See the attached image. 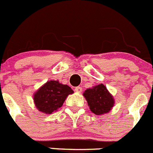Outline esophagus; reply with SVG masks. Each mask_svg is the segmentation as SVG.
Here are the masks:
<instances>
[{
	"mask_svg": "<svg viewBox=\"0 0 153 153\" xmlns=\"http://www.w3.org/2000/svg\"><path fill=\"white\" fill-rule=\"evenodd\" d=\"M75 91H76L77 93H81V91H82V88H81V87H76V88H75Z\"/></svg>",
	"mask_w": 153,
	"mask_h": 153,
	"instance_id": "1",
	"label": "esophagus"
}]
</instances>
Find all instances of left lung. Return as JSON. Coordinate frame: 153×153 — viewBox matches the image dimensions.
I'll use <instances>...</instances> for the list:
<instances>
[{
    "instance_id": "1",
    "label": "left lung",
    "mask_w": 153,
    "mask_h": 153,
    "mask_svg": "<svg viewBox=\"0 0 153 153\" xmlns=\"http://www.w3.org/2000/svg\"><path fill=\"white\" fill-rule=\"evenodd\" d=\"M90 110L97 115L106 114L112 110L115 104L113 96L103 84L88 88L83 93Z\"/></svg>"
}]
</instances>
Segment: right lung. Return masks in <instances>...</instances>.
I'll return each instance as SVG.
<instances>
[{
    "instance_id": "right-lung-1",
    "label": "right lung",
    "mask_w": 153,
    "mask_h": 153,
    "mask_svg": "<svg viewBox=\"0 0 153 153\" xmlns=\"http://www.w3.org/2000/svg\"><path fill=\"white\" fill-rule=\"evenodd\" d=\"M73 93L68 85H62L59 81L51 80L35 91L34 103L38 111L50 115L62 107L67 97Z\"/></svg>"
}]
</instances>
